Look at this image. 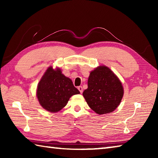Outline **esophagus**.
I'll use <instances>...</instances> for the list:
<instances>
[{"label":"esophagus","mask_w":158,"mask_h":158,"mask_svg":"<svg viewBox=\"0 0 158 158\" xmlns=\"http://www.w3.org/2000/svg\"><path fill=\"white\" fill-rule=\"evenodd\" d=\"M77 88H78V89H79V91L80 92V93L82 94V92H83V88H82V86H79Z\"/></svg>","instance_id":"obj_1"}]
</instances>
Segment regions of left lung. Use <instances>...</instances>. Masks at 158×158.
<instances>
[{
  "mask_svg": "<svg viewBox=\"0 0 158 158\" xmlns=\"http://www.w3.org/2000/svg\"><path fill=\"white\" fill-rule=\"evenodd\" d=\"M88 89L83 96L89 106L99 115L111 113L119 105L123 88L118 77L106 66H99L90 73Z\"/></svg>",
  "mask_w": 158,
  "mask_h": 158,
  "instance_id": "1",
  "label": "left lung"
}]
</instances>
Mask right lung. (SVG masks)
I'll return each instance as SVG.
<instances>
[{
  "mask_svg": "<svg viewBox=\"0 0 158 158\" xmlns=\"http://www.w3.org/2000/svg\"><path fill=\"white\" fill-rule=\"evenodd\" d=\"M80 94L69 77L61 70L49 66L39 81L36 96L43 109L52 113L58 112L68 103L73 95Z\"/></svg>",
  "mask_w": 158,
  "mask_h": 158,
  "instance_id": "1",
  "label": "right lung"
}]
</instances>
